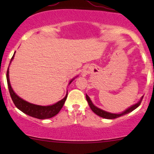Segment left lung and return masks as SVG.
Returning a JSON list of instances; mask_svg holds the SVG:
<instances>
[{
  "mask_svg": "<svg viewBox=\"0 0 154 154\" xmlns=\"http://www.w3.org/2000/svg\"><path fill=\"white\" fill-rule=\"evenodd\" d=\"M143 98V96L141 98L140 100L138 103L135 104V105L132 106L131 107H130L129 109H127L126 111H125L124 112L121 113V114H111V113H109V112H107V111L102 110V109H99V108H97L96 106H95L93 104V103H92L91 99H90L89 96H88V95H86V99H87V101L88 102V103H89V106H90V107H91V110L93 111L95 114H96L97 115H98L99 116H101V117H103V118H105V119H116V118H118V117H119V116L125 115V114H128V113L131 112V111L135 110L136 108H137L140 105Z\"/></svg>",
  "mask_w": 154,
  "mask_h": 154,
  "instance_id": "obj_1",
  "label": "left lung"
}]
</instances>
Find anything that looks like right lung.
Here are the masks:
<instances>
[{
	"mask_svg": "<svg viewBox=\"0 0 154 154\" xmlns=\"http://www.w3.org/2000/svg\"><path fill=\"white\" fill-rule=\"evenodd\" d=\"M15 53L14 54L13 56H12L11 59L10 63L11 62L12 59H14ZM6 79H7V83H8V91H9L11 98L12 100H13L14 105L17 106L20 111L24 112V114H27V115L32 116V117L37 118L39 119H49V118L53 117L55 115L59 112L61 108L63 107V104H64L65 101H66L67 98V94L62 100H59L56 103L54 104L51 106H38L35 105V104L30 103L29 102H26V100L22 99L21 98L17 95L12 90L11 87L10 82H9V77H8V68L7 69L6 72ZM73 79L70 81L69 84L71 83Z\"/></svg>",
	"mask_w": 154,
	"mask_h": 154,
	"instance_id": "1",
	"label": "right lung"
}]
</instances>
